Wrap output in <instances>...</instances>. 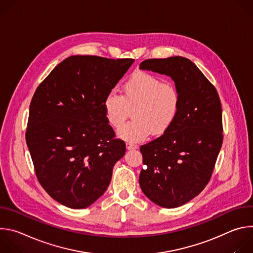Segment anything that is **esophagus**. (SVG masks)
<instances>
[{
  "label": "esophagus",
  "instance_id": "esophagus-1",
  "mask_svg": "<svg viewBox=\"0 0 253 253\" xmlns=\"http://www.w3.org/2000/svg\"><path fill=\"white\" fill-rule=\"evenodd\" d=\"M126 148L128 150H134V149H137V145H135V144H133V143L127 142L126 143Z\"/></svg>",
  "mask_w": 253,
  "mask_h": 253
}]
</instances>
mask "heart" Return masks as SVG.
<instances>
[{"label": "heart", "mask_w": 253, "mask_h": 253, "mask_svg": "<svg viewBox=\"0 0 253 253\" xmlns=\"http://www.w3.org/2000/svg\"><path fill=\"white\" fill-rule=\"evenodd\" d=\"M180 95L177 88L160 78L136 72L124 84L123 95L111 91L103 101L105 117L112 127L119 128L129 107H135L134 121L120 128L118 135L129 142H140L152 134L164 133L178 112Z\"/></svg>", "instance_id": "heart-1"}]
</instances>
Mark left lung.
<instances>
[{
  "instance_id": "left-lung-1",
  "label": "left lung",
  "mask_w": 253,
  "mask_h": 253,
  "mask_svg": "<svg viewBox=\"0 0 253 253\" xmlns=\"http://www.w3.org/2000/svg\"><path fill=\"white\" fill-rule=\"evenodd\" d=\"M140 69L169 76L180 101L171 126L140 148L145 168L141 170L139 184L153 203L179 207L197 196L210 180L223 140L220 99L187 58L148 59Z\"/></svg>"
}]
</instances>
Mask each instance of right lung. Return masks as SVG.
Segmentation results:
<instances>
[{"instance_id": "right-lung-1", "label": "right lung", "mask_w": 253, "mask_h": 253, "mask_svg": "<svg viewBox=\"0 0 253 253\" xmlns=\"http://www.w3.org/2000/svg\"><path fill=\"white\" fill-rule=\"evenodd\" d=\"M133 59L71 56L56 66L30 104L26 142L36 175L57 202L73 209L104 194L125 143L105 117L103 101Z\"/></svg>"}]
</instances>
